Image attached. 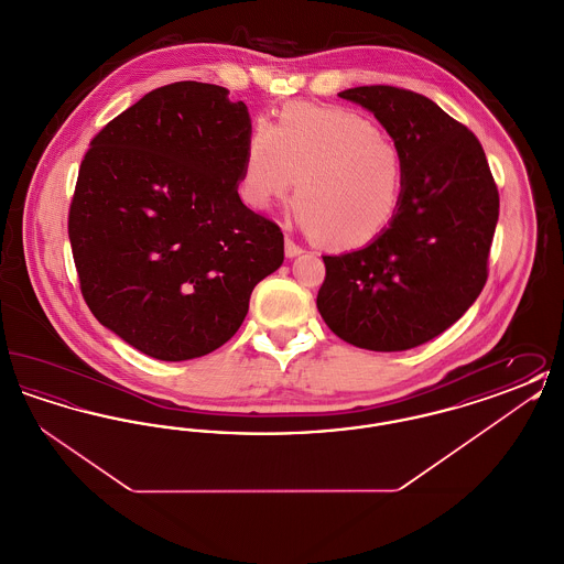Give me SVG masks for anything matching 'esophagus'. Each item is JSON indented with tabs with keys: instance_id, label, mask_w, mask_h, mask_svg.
<instances>
[{
	"instance_id": "34e87169",
	"label": "esophagus",
	"mask_w": 564,
	"mask_h": 564,
	"mask_svg": "<svg viewBox=\"0 0 564 564\" xmlns=\"http://www.w3.org/2000/svg\"><path fill=\"white\" fill-rule=\"evenodd\" d=\"M300 253H304V249L300 245H295L292 239H285V256L288 258H297Z\"/></svg>"
}]
</instances>
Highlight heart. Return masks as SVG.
Wrapping results in <instances>:
<instances>
[{"label": "heart", "mask_w": 564, "mask_h": 564, "mask_svg": "<svg viewBox=\"0 0 564 564\" xmlns=\"http://www.w3.org/2000/svg\"><path fill=\"white\" fill-rule=\"evenodd\" d=\"M294 182L297 226L327 249H361L402 207V150L357 111L292 104L249 134L242 198L269 209Z\"/></svg>", "instance_id": "heart-1"}]
</instances>
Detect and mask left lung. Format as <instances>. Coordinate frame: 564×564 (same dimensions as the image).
<instances>
[{
  "mask_svg": "<svg viewBox=\"0 0 564 564\" xmlns=\"http://www.w3.org/2000/svg\"><path fill=\"white\" fill-rule=\"evenodd\" d=\"M400 145L402 207L364 249L323 256L317 308L359 349L408 350L458 322L486 283L499 192L480 141L437 104L395 86L338 93Z\"/></svg>",
  "mask_w": 564,
  "mask_h": 564,
  "instance_id": "1",
  "label": "left lung"
}]
</instances>
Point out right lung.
Instances as JSON below:
<instances>
[{
  "mask_svg": "<svg viewBox=\"0 0 564 564\" xmlns=\"http://www.w3.org/2000/svg\"><path fill=\"white\" fill-rule=\"evenodd\" d=\"M251 118L228 88L175 82L90 141L69 209L82 295L97 322L161 361L228 343L283 232L239 196Z\"/></svg>",
  "mask_w": 564,
  "mask_h": 564,
  "instance_id": "obj_1",
  "label": "right lung"
}]
</instances>
